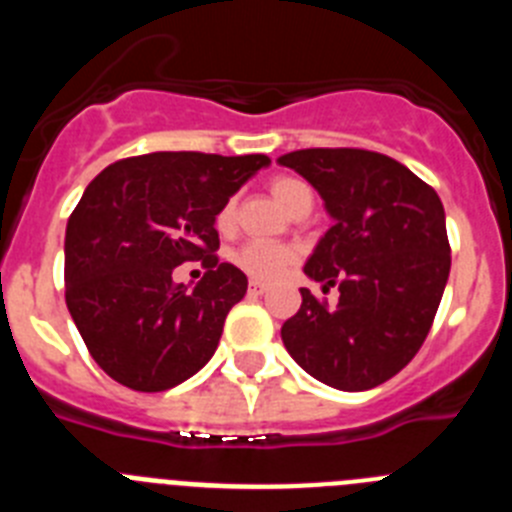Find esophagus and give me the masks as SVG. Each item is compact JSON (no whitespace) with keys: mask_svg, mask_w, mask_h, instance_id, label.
<instances>
[{"mask_svg":"<svg viewBox=\"0 0 512 512\" xmlns=\"http://www.w3.org/2000/svg\"><path fill=\"white\" fill-rule=\"evenodd\" d=\"M266 289H269V287H266L264 282H251V284H248V292H251V295H264Z\"/></svg>","mask_w":512,"mask_h":512,"instance_id":"1","label":"esophagus"}]
</instances>
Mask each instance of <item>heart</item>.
Here are the masks:
<instances>
[{"instance_id": "obj_1", "label": "heart", "mask_w": 512, "mask_h": 512, "mask_svg": "<svg viewBox=\"0 0 512 512\" xmlns=\"http://www.w3.org/2000/svg\"><path fill=\"white\" fill-rule=\"evenodd\" d=\"M271 197L284 207V210H295L300 202L312 200V192L305 182L295 179V176H274L269 182ZM217 228L230 230L235 223V205L225 202L215 217ZM297 259V248L287 246V243H269V241H248L235 251L233 261L246 271L253 279H277L292 261Z\"/></svg>"}]
</instances>
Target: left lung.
<instances>
[{
    "mask_svg": "<svg viewBox=\"0 0 512 512\" xmlns=\"http://www.w3.org/2000/svg\"><path fill=\"white\" fill-rule=\"evenodd\" d=\"M279 164L325 200L333 225L305 274L323 292H341L330 310L300 289V310L282 325L284 346L318 382L372 390L413 361L441 305L451 269L441 200L408 166L364 148H305Z\"/></svg>",
    "mask_w": 512,
    "mask_h": 512,
    "instance_id": "8db88e82",
    "label": "left lung"
}]
</instances>
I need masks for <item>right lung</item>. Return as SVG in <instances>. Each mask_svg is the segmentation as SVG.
<instances>
[{"mask_svg": "<svg viewBox=\"0 0 512 512\" xmlns=\"http://www.w3.org/2000/svg\"><path fill=\"white\" fill-rule=\"evenodd\" d=\"M271 158L158 151L110 164L66 225V305L92 359L135 392H164L215 354L248 279L220 264L215 217ZM202 260L194 290L170 274Z\"/></svg>", "mask_w": 512, "mask_h": 512, "instance_id": "1", "label": "right lung"}]
</instances>
